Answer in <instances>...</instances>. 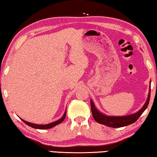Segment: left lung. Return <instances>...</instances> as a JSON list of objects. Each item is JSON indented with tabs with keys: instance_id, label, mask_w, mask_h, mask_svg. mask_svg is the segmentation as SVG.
<instances>
[{
	"instance_id": "left-lung-1",
	"label": "left lung",
	"mask_w": 157,
	"mask_h": 157,
	"mask_svg": "<svg viewBox=\"0 0 157 157\" xmlns=\"http://www.w3.org/2000/svg\"><path fill=\"white\" fill-rule=\"evenodd\" d=\"M151 87L149 86V94L147 99L145 102V104L143 106V107L139 111H137V113L131 114L129 116H106L104 114L101 113V112H99L96 108L94 104L92 101V100L91 99V109H92V113L93 118H94V120L97 121V123L103 124L106 126L111 128H121L124 127V126L130 125L133 123H135L137 119L140 118V116L142 115V113L145 111L146 109L148 106L149 99H150V93H151Z\"/></svg>"
}]
</instances>
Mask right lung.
Here are the masks:
<instances>
[{
  "label": "right lung",
  "instance_id": "add662e5",
  "mask_svg": "<svg viewBox=\"0 0 157 157\" xmlns=\"http://www.w3.org/2000/svg\"><path fill=\"white\" fill-rule=\"evenodd\" d=\"M65 116H66V111H65L63 116L62 118H60L59 120L56 121H55V122H53V123H51L48 124H46V125H38V124H34V123L27 122V121H25L22 118H20V119L25 124H27V125H29V126H30V127H32L33 128H36V129H48V128H51L54 127V126H56V125H58V124L61 123L63 121H64Z\"/></svg>",
  "mask_w": 157,
  "mask_h": 157
}]
</instances>
